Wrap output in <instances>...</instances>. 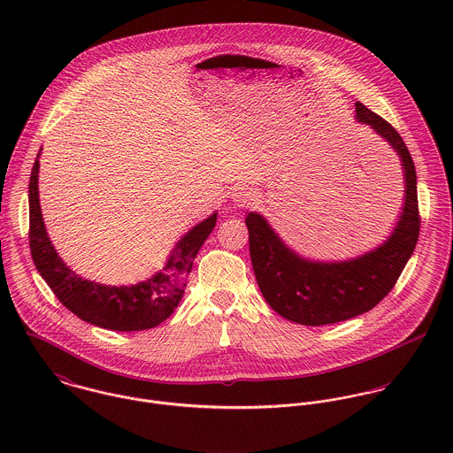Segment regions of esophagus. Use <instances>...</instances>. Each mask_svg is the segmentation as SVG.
Here are the masks:
<instances>
[{
    "instance_id": "34e87169",
    "label": "esophagus",
    "mask_w": 453,
    "mask_h": 453,
    "mask_svg": "<svg viewBox=\"0 0 453 453\" xmlns=\"http://www.w3.org/2000/svg\"><path fill=\"white\" fill-rule=\"evenodd\" d=\"M232 196H234V200L237 202V205H239V207H248V205L255 203V200H257V196H255L253 192H248V190H244V188L235 190Z\"/></svg>"
}]
</instances>
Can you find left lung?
<instances>
[{"label":"left lung","instance_id":"obj_1","mask_svg":"<svg viewBox=\"0 0 453 453\" xmlns=\"http://www.w3.org/2000/svg\"><path fill=\"white\" fill-rule=\"evenodd\" d=\"M356 120L386 139L403 165V212L382 246L347 261H311L291 251L261 214L246 218L259 291L279 316L293 323L323 326L372 311L394 288L418 241L417 173L403 137L361 103H356Z\"/></svg>","mask_w":453,"mask_h":453}]
</instances>
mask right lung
<instances>
[{
  "label": "right lung",
  "instance_id": "right-lung-1",
  "mask_svg": "<svg viewBox=\"0 0 453 453\" xmlns=\"http://www.w3.org/2000/svg\"><path fill=\"white\" fill-rule=\"evenodd\" d=\"M40 153L29 178V248L36 270L67 311L85 323L113 331H141L164 323L180 305L194 259L216 225V212L194 226L153 277L130 286H104L76 275L56 253L38 195Z\"/></svg>",
  "mask_w": 453,
  "mask_h": 453
}]
</instances>
